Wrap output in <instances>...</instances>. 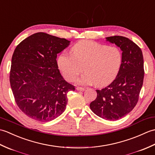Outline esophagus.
<instances>
[{
    "label": "esophagus",
    "mask_w": 155,
    "mask_h": 155,
    "mask_svg": "<svg viewBox=\"0 0 155 155\" xmlns=\"http://www.w3.org/2000/svg\"><path fill=\"white\" fill-rule=\"evenodd\" d=\"M76 89H77L78 91H84L85 90V88H82V87H77V88H76Z\"/></svg>",
    "instance_id": "1"
}]
</instances>
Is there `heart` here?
<instances>
[{"label": "heart", "mask_w": 155, "mask_h": 155, "mask_svg": "<svg viewBox=\"0 0 155 155\" xmlns=\"http://www.w3.org/2000/svg\"><path fill=\"white\" fill-rule=\"evenodd\" d=\"M71 52L59 55L58 66L68 81H74L83 70L86 71L77 80L81 85L94 84L102 87L110 84L117 76L123 61L119 48L92 41L77 42L71 47Z\"/></svg>", "instance_id": "b5f03b06"}]
</instances>
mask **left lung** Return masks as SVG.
<instances>
[{
  "label": "left lung",
  "mask_w": 155,
  "mask_h": 155,
  "mask_svg": "<svg viewBox=\"0 0 155 155\" xmlns=\"http://www.w3.org/2000/svg\"><path fill=\"white\" fill-rule=\"evenodd\" d=\"M120 47L123 61L115 79L101 90L90 108L104 119L116 120L126 116L136 106L144 79V60L140 48L129 38L122 36L106 38Z\"/></svg>",
  "instance_id": "left-lung-1"
}]
</instances>
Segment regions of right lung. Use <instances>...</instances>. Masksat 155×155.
Here are the masks:
<instances>
[{
    "label": "right lung",
    "mask_w": 155,
    "mask_h": 155,
    "mask_svg": "<svg viewBox=\"0 0 155 155\" xmlns=\"http://www.w3.org/2000/svg\"><path fill=\"white\" fill-rule=\"evenodd\" d=\"M70 41L45 32L25 38L13 52L10 83L16 104L32 119L48 122L63 113L74 86L62 77L57 54Z\"/></svg>",
    "instance_id": "right-lung-1"
}]
</instances>
